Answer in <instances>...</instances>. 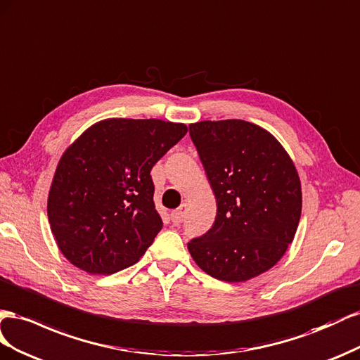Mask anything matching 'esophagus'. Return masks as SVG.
<instances>
[{"mask_svg":"<svg viewBox=\"0 0 360 360\" xmlns=\"http://www.w3.org/2000/svg\"><path fill=\"white\" fill-rule=\"evenodd\" d=\"M186 211H187V203H182L178 210H174L172 212V221L174 224H179L186 219Z\"/></svg>","mask_w":360,"mask_h":360,"instance_id":"obj_1","label":"esophagus"}]
</instances>
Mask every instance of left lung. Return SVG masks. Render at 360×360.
I'll return each instance as SVG.
<instances>
[{"label": "left lung", "instance_id": "1", "mask_svg": "<svg viewBox=\"0 0 360 360\" xmlns=\"http://www.w3.org/2000/svg\"><path fill=\"white\" fill-rule=\"evenodd\" d=\"M190 137L217 199L211 229L188 250L214 279L244 282L270 270L292 243L302 214L294 162L269 131L244 120H203Z\"/></svg>", "mask_w": 360, "mask_h": 360}]
</instances>
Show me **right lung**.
Segmentation results:
<instances>
[{
  "label": "right lung",
  "mask_w": 360,
  "mask_h": 360,
  "mask_svg": "<svg viewBox=\"0 0 360 360\" xmlns=\"http://www.w3.org/2000/svg\"><path fill=\"white\" fill-rule=\"evenodd\" d=\"M184 123L107 119L61 155L48 220L66 259L90 274L136 264L162 228L150 170L187 134Z\"/></svg>",
  "instance_id": "1"
}]
</instances>
